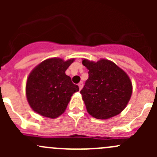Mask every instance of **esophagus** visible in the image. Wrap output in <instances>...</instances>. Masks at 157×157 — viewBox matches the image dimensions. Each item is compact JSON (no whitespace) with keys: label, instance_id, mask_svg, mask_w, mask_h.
I'll return each mask as SVG.
<instances>
[{"label":"esophagus","instance_id":"1","mask_svg":"<svg viewBox=\"0 0 157 157\" xmlns=\"http://www.w3.org/2000/svg\"><path fill=\"white\" fill-rule=\"evenodd\" d=\"M78 86H79V89H80V90H81L82 88H83V82H80V83L78 84Z\"/></svg>","mask_w":157,"mask_h":157}]
</instances>
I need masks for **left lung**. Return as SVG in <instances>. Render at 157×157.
<instances>
[{
    "instance_id": "obj_1",
    "label": "left lung",
    "mask_w": 157,
    "mask_h": 157,
    "mask_svg": "<svg viewBox=\"0 0 157 157\" xmlns=\"http://www.w3.org/2000/svg\"><path fill=\"white\" fill-rule=\"evenodd\" d=\"M89 77L80 93L88 113L98 119H108L121 113L131 99L132 84L128 74L112 61L84 59Z\"/></svg>"
}]
</instances>
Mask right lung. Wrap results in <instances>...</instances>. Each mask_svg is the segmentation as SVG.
<instances>
[{
  "label": "right lung",
  "mask_w": 157,
  "mask_h": 157,
  "mask_svg": "<svg viewBox=\"0 0 157 157\" xmlns=\"http://www.w3.org/2000/svg\"><path fill=\"white\" fill-rule=\"evenodd\" d=\"M74 61L49 58L32 71L26 81V94L34 112L50 118L64 113L72 95L79 91L78 86L65 74Z\"/></svg>",
  "instance_id": "1"
}]
</instances>
